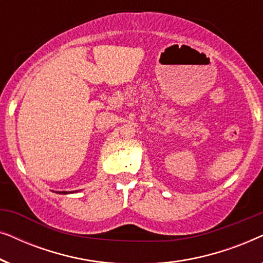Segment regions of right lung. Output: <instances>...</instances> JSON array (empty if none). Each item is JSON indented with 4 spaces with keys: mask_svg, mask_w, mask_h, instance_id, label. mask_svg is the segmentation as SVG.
Wrapping results in <instances>:
<instances>
[{
    "mask_svg": "<svg viewBox=\"0 0 263 263\" xmlns=\"http://www.w3.org/2000/svg\"><path fill=\"white\" fill-rule=\"evenodd\" d=\"M57 193H60V194H68V192H57ZM70 193H74V192H70Z\"/></svg>",
    "mask_w": 263,
    "mask_h": 263,
    "instance_id": "add662e5",
    "label": "right lung"
}]
</instances>
